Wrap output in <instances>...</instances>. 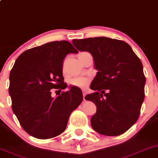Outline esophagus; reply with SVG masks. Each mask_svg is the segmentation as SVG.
I'll return each instance as SVG.
<instances>
[{
  "mask_svg": "<svg viewBox=\"0 0 158 158\" xmlns=\"http://www.w3.org/2000/svg\"><path fill=\"white\" fill-rule=\"evenodd\" d=\"M82 94H83V99L85 100V95H86V91H85V89L82 91Z\"/></svg>",
  "mask_w": 158,
  "mask_h": 158,
  "instance_id": "esophagus-1",
  "label": "esophagus"
}]
</instances>
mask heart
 Here are the masks:
<instances>
[{
  "label": "heart",
  "instance_id": "b5f03b06",
  "mask_svg": "<svg viewBox=\"0 0 158 158\" xmlns=\"http://www.w3.org/2000/svg\"><path fill=\"white\" fill-rule=\"evenodd\" d=\"M70 82L74 86L83 88V87L87 86L89 85V79L85 77H76L72 79L70 81Z\"/></svg>",
  "mask_w": 158,
  "mask_h": 158
}]
</instances>
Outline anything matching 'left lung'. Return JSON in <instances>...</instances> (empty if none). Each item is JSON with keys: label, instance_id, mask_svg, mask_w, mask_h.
<instances>
[{"label": "left lung", "instance_id": "obj_1", "mask_svg": "<svg viewBox=\"0 0 158 158\" xmlns=\"http://www.w3.org/2000/svg\"><path fill=\"white\" fill-rule=\"evenodd\" d=\"M73 44L91 53L98 70L90 85L95 93L85 96L96 106L92 127L106 136L123 134L138 120L144 99L141 61L127 42L117 39L97 37L74 39Z\"/></svg>", "mask_w": 158, "mask_h": 158}]
</instances>
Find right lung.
<instances>
[{
    "instance_id": "obj_1",
    "label": "right lung",
    "mask_w": 158,
    "mask_h": 158,
    "mask_svg": "<svg viewBox=\"0 0 158 158\" xmlns=\"http://www.w3.org/2000/svg\"><path fill=\"white\" fill-rule=\"evenodd\" d=\"M78 51L68 41H56L21 53L10 73L12 110L28 134L38 139L57 137L66 128L70 114L82 102V90L71 86L52 97L51 89H65L62 64Z\"/></svg>"
}]
</instances>
